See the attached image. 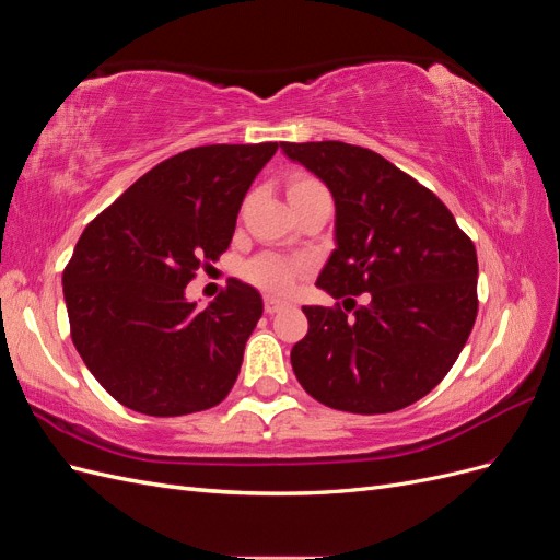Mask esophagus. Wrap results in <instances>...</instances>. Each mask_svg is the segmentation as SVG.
<instances>
[{"instance_id":"34e87169","label":"esophagus","mask_w":560,"mask_h":560,"mask_svg":"<svg viewBox=\"0 0 560 560\" xmlns=\"http://www.w3.org/2000/svg\"><path fill=\"white\" fill-rule=\"evenodd\" d=\"M287 306H290V303L278 299V296H266V299H264V311H266L268 315H276V313L284 311Z\"/></svg>"}]
</instances>
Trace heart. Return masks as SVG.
Returning a JSON list of instances; mask_svg holds the SVG:
<instances>
[{
  "label": "heart",
  "instance_id": "b5f03b06",
  "mask_svg": "<svg viewBox=\"0 0 560 560\" xmlns=\"http://www.w3.org/2000/svg\"><path fill=\"white\" fill-rule=\"evenodd\" d=\"M313 191H325V186H322L315 177L308 175H299L290 182V198L294 196H303V194H313ZM303 268L306 264L303 261H294V259H284L280 254H259V257H254L252 261H247L243 266V276L252 282L261 287L266 292H273V294H284L290 292L296 278L303 273Z\"/></svg>",
  "mask_w": 560,
  "mask_h": 560
}]
</instances>
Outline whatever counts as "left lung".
Returning <instances> with one entry per match:
<instances>
[{
  "label": "left lung",
  "mask_w": 560,
  "mask_h": 560,
  "mask_svg": "<svg viewBox=\"0 0 560 560\" xmlns=\"http://www.w3.org/2000/svg\"><path fill=\"white\" fill-rule=\"evenodd\" d=\"M282 154L327 184L336 249L317 287L336 308L303 306L308 334L292 369L317 401L389 413L425 397L477 319V249L430 189L364 147L282 142ZM365 294V306L353 296Z\"/></svg>",
  "instance_id": "left-lung-1"
}]
</instances>
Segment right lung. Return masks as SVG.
<instances>
[{"label": "right lung", "mask_w": 560, "mask_h": 560, "mask_svg": "<svg viewBox=\"0 0 560 560\" xmlns=\"http://www.w3.org/2000/svg\"><path fill=\"white\" fill-rule=\"evenodd\" d=\"M278 142L186 149L151 167L81 233L62 273L72 341L128 409L186 416L222 401L264 313L229 280L208 308L184 294L231 245L243 198Z\"/></svg>", "instance_id": "1"}]
</instances>
